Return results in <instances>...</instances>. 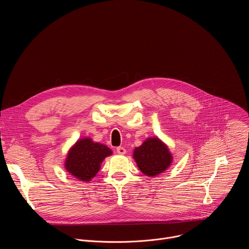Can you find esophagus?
Masks as SVG:
<instances>
[{
  "label": "esophagus",
  "mask_w": 249,
  "mask_h": 249,
  "mask_svg": "<svg viewBox=\"0 0 249 249\" xmlns=\"http://www.w3.org/2000/svg\"><path fill=\"white\" fill-rule=\"evenodd\" d=\"M116 152H117L119 155H125V154H126V150H125V148H123V147H118V148H116Z\"/></svg>",
  "instance_id": "34e87169"
}]
</instances>
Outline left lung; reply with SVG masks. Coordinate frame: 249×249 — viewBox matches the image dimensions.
Listing matches in <instances>:
<instances>
[{
	"mask_svg": "<svg viewBox=\"0 0 249 249\" xmlns=\"http://www.w3.org/2000/svg\"><path fill=\"white\" fill-rule=\"evenodd\" d=\"M133 158L140 170L147 176H157L167 169L172 162L168 147L158 137L148 138L135 148Z\"/></svg>",
	"mask_w": 249,
	"mask_h": 249,
	"instance_id": "left-lung-1",
	"label": "left lung"
}]
</instances>
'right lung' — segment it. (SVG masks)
<instances>
[{
  "label": "right lung",
  "mask_w": 249,
  "mask_h": 249,
  "mask_svg": "<svg viewBox=\"0 0 249 249\" xmlns=\"http://www.w3.org/2000/svg\"><path fill=\"white\" fill-rule=\"evenodd\" d=\"M112 151L103 144L93 142L90 138L78 140L71 147L65 160V168L81 181H90L100 169L101 162Z\"/></svg>",
  "instance_id": "1"
}]
</instances>
